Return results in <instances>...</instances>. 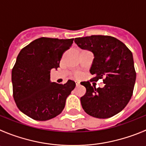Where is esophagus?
<instances>
[{
    "label": "esophagus",
    "mask_w": 146,
    "mask_h": 146,
    "mask_svg": "<svg viewBox=\"0 0 146 146\" xmlns=\"http://www.w3.org/2000/svg\"><path fill=\"white\" fill-rule=\"evenodd\" d=\"M76 86H80V83L79 82H76Z\"/></svg>",
    "instance_id": "esophagus-1"
}]
</instances>
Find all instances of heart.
Here are the masks:
<instances>
[{
  "label": "heart",
  "mask_w": 146,
  "mask_h": 146,
  "mask_svg": "<svg viewBox=\"0 0 146 146\" xmlns=\"http://www.w3.org/2000/svg\"><path fill=\"white\" fill-rule=\"evenodd\" d=\"M76 76H77V77H79L80 75L79 74H77V75H76Z\"/></svg>",
  "instance_id": "heart-1"
}]
</instances>
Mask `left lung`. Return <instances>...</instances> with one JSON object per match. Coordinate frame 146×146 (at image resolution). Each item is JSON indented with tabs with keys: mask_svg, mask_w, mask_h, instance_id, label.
<instances>
[{
	"mask_svg": "<svg viewBox=\"0 0 146 146\" xmlns=\"http://www.w3.org/2000/svg\"><path fill=\"white\" fill-rule=\"evenodd\" d=\"M75 43L94 54L92 81L104 78L103 88L81 83L86 88L81 98L84 111L94 117L107 119L120 112L131 99L136 79L133 54L123 42L110 36L92 35L76 38Z\"/></svg>",
	"mask_w": 146,
	"mask_h": 146,
	"instance_id": "obj_1",
	"label": "left lung"
}]
</instances>
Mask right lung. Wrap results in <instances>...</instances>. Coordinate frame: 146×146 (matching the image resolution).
Listing matches in <instances>:
<instances>
[{"label": "right lung", "instance_id": "add662e5", "mask_svg": "<svg viewBox=\"0 0 146 146\" xmlns=\"http://www.w3.org/2000/svg\"><path fill=\"white\" fill-rule=\"evenodd\" d=\"M73 39L41 37L18 54L11 73L13 99L20 111L29 117L46 121L63 110L76 83L71 80L65 84L51 82L50 71L59 67L62 53Z\"/></svg>", "mask_w": 146, "mask_h": 146}]
</instances>
